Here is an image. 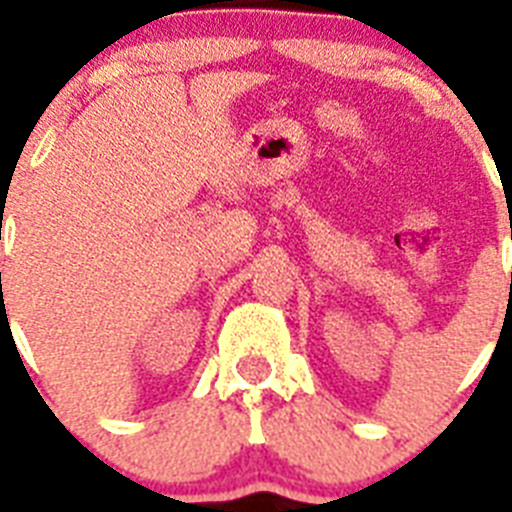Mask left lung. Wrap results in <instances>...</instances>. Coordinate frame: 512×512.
I'll list each match as a JSON object with an SVG mask.
<instances>
[{
    "instance_id": "8db88e82",
    "label": "left lung",
    "mask_w": 512,
    "mask_h": 512,
    "mask_svg": "<svg viewBox=\"0 0 512 512\" xmlns=\"http://www.w3.org/2000/svg\"><path fill=\"white\" fill-rule=\"evenodd\" d=\"M510 239H512V231H510ZM512 281V279H510Z\"/></svg>"
}]
</instances>
